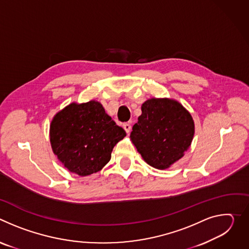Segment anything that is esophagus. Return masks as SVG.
Wrapping results in <instances>:
<instances>
[{
  "instance_id": "34e87169",
  "label": "esophagus",
  "mask_w": 249,
  "mask_h": 249,
  "mask_svg": "<svg viewBox=\"0 0 249 249\" xmlns=\"http://www.w3.org/2000/svg\"><path fill=\"white\" fill-rule=\"evenodd\" d=\"M123 128H124V130L126 131V133H127V134H129V133H130L131 125H130L129 123H124V124H123Z\"/></svg>"
}]
</instances>
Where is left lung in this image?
I'll use <instances>...</instances> for the list:
<instances>
[{
	"mask_svg": "<svg viewBox=\"0 0 249 249\" xmlns=\"http://www.w3.org/2000/svg\"><path fill=\"white\" fill-rule=\"evenodd\" d=\"M132 130L131 141L144 160L165 169L189 149L195 127L191 114L178 101L151 98L142 104V114Z\"/></svg>",
	"mask_w": 249,
	"mask_h": 249,
	"instance_id": "left-lung-1",
	"label": "left lung"
}]
</instances>
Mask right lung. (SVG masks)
Here are the masks:
<instances>
[{
	"label": "right lung",
	"mask_w": 249,
	"mask_h": 249,
	"mask_svg": "<svg viewBox=\"0 0 249 249\" xmlns=\"http://www.w3.org/2000/svg\"><path fill=\"white\" fill-rule=\"evenodd\" d=\"M125 136L124 129L95 100L69 104L54 116L50 125L53 153L69 171L80 176L99 171Z\"/></svg>",
	"instance_id": "1"
}]
</instances>
